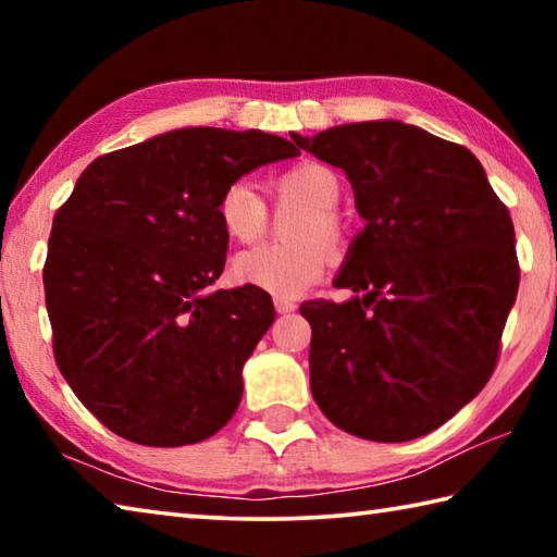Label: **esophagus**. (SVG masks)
<instances>
[{
  "label": "esophagus",
  "mask_w": 557,
  "mask_h": 557,
  "mask_svg": "<svg viewBox=\"0 0 557 557\" xmlns=\"http://www.w3.org/2000/svg\"><path fill=\"white\" fill-rule=\"evenodd\" d=\"M275 309H277L280 314H289V312H295V309H297V301L285 299V297H277L275 299Z\"/></svg>",
  "instance_id": "1"
}]
</instances>
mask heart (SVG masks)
Here are the masks:
<instances>
[{
    "label": "heart",
    "instance_id": "b5f03b06",
    "mask_svg": "<svg viewBox=\"0 0 557 557\" xmlns=\"http://www.w3.org/2000/svg\"><path fill=\"white\" fill-rule=\"evenodd\" d=\"M268 194L277 209H301L289 223L287 245H260L233 260V275L243 285L270 292L275 297H297L324 275L329 253L342 256L348 231L336 213L344 184L332 166L299 162L268 182ZM219 223L233 243L252 245L270 231V209L248 182H233L221 191ZM327 249L324 251L323 248Z\"/></svg>",
    "mask_w": 557,
    "mask_h": 557
}]
</instances>
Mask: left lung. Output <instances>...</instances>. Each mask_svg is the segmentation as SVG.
<instances>
[{"label": "left lung", "mask_w": 557, "mask_h": 557, "mask_svg": "<svg viewBox=\"0 0 557 557\" xmlns=\"http://www.w3.org/2000/svg\"><path fill=\"white\" fill-rule=\"evenodd\" d=\"M295 143L344 169L366 228L334 285L305 301L309 383L348 435L408 442L459 412L492 379L518 292L508 209L467 147L395 120Z\"/></svg>", "instance_id": "obj_1"}]
</instances>
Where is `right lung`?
Returning a JSON list of instances; mask_svg holds the SVG:
<instances>
[{
  "mask_svg": "<svg viewBox=\"0 0 557 557\" xmlns=\"http://www.w3.org/2000/svg\"><path fill=\"white\" fill-rule=\"evenodd\" d=\"M299 154L277 135L186 127L102 154L53 219L44 265L55 363L115 435L209 440L243 398V363L275 322L268 292L219 289V196Z\"/></svg>",
  "mask_w": 557,
  "mask_h": 557,
  "instance_id": "add662e5",
  "label": "right lung"
}]
</instances>
